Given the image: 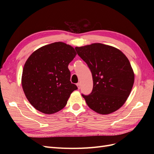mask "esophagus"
I'll use <instances>...</instances> for the list:
<instances>
[{"mask_svg":"<svg viewBox=\"0 0 154 154\" xmlns=\"http://www.w3.org/2000/svg\"><path fill=\"white\" fill-rule=\"evenodd\" d=\"M77 87H78V89H80V87H81V85H80V83H78L76 84Z\"/></svg>","mask_w":154,"mask_h":154,"instance_id":"34e87169","label":"esophagus"}]
</instances>
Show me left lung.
<instances>
[{"mask_svg":"<svg viewBox=\"0 0 154 154\" xmlns=\"http://www.w3.org/2000/svg\"><path fill=\"white\" fill-rule=\"evenodd\" d=\"M75 49L92 75V92L82 94L87 105L103 115L118 110L127 101L134 82V71L127 57L119 49L100 43Z\"/></svg>","mask_w":154,"mask_h":154,"instance_id":"left-lung-1","label":"left lung"}]
</instances>
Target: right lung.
Returning <instances> with one entry per match:
<instances>
[{
	"mask_svg": "<svg viewBox=\"0 0 154 154\" xmlns=\"http://www.w3.org/2000/svg\"><path fill=\"white\" fill-rule=\"evenodd\" d=\"M75 49L62 42L42 46L27 58L22 75L23 91L31 105L51 114L63 109L76 85L70 81L69 63Z\"/></svg>",
	"mask_w": 154,
	"mask_h": 154,
	"instance_id": "add662e5",
	"label": "right lung"
}]
</instances>
